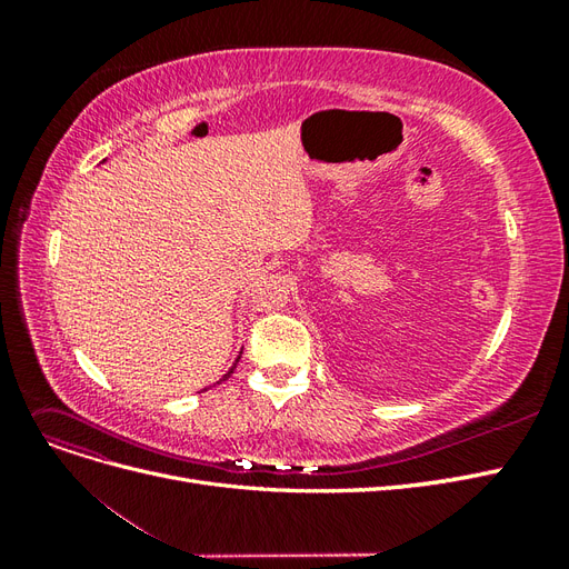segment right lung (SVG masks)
<instances>
[{
	"instance_id": "obj_1",
	"label": "right lung",
	"mask_w": 569,
	"mask_h": 569,
	"mask_svg": "<svg viewBox=\"0 0 569 569\" xmlns=\"http://www.w3.org/2000/svg\"><path fill=\"white\" fill-rule=\"evenodd\" d=\"M239 356H242V351H239ZM239 356H237V360H234V363H232V368H230V370H228V372H226V375H222V377H220V380H218V382H226V380H228V377H230V375H232V372H234V368H237V363H239Z\"/></svg>"
}]
</instances>
